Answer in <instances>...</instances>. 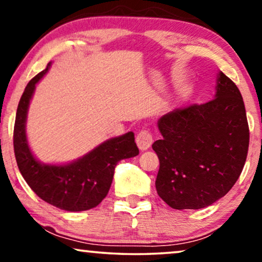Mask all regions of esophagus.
I'll return each mask as SVG.
<instances>
[{"mask_svg": "<svg viewBox=\"0 0 262 262\" xmlns=\"http://www.w3.org/2000/svg\"><path fill=\"white\" fill-rule=\"evenodd\" d=\"M153 143V135L152 133L147 129H143L139 132V134L136 135V145L141 150L148 149Z\"/></svg>", "mask_w": 262, "mask_h": 262, "instance_id": "1", "label": "esophagus"}]
</instances>
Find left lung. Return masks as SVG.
Instances as JSON below:
<instances>
[{
    "label": "left lung",
    "mask_w": 262,
    "mask_h": 262,
    "mask_svg": "<svg viewBox=\"0 0 262 262\" xmlns=\"http://www.w3.org/2000/svg\"><path fill=\"white\" fill-rule=\"evenodd\" d=\"M156 187L173 209H202L229 192L245 166L249 127L238 88L223 72L215 98L161 116Z\"/></svg>",
    "instance_id": "left-lung-1"
}]
</instances>
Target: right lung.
Segmentation results:
<instances>
[{"instance_id":"1","label":"right lung","mask_w":262,"mask_h":262,"mask_svg":"<svg viewBox=\"0 0 262 262\" xmlns=\"http://www.w3.org/2000/svg\"><path fill=\"white\" fill-rule=\"evenodd\" d=\"M50 68L51 62L29 80L21 96L14 124V153L26 183L42 201L66 211H84L95 208L104 200L117 163L136 157L139 148L134 133L129 132L106 140L70 164L47 165L36 160L26 138V120L35 84Z\"/></svg>"}]
</instances>
